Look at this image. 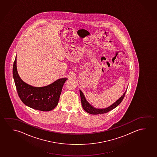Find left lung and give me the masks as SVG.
Returning a JSON list of instances; mask_svg holds the SVG:
<instances>
[{"instance_id":"1","label":"left lung","mask_w":157,"mask_h":157,"mask_svg":"<svg viewBox=\"0 0 157 157\" xmlns=\"http://www.w3.org/2000/svg\"><path fill=\"white\" fill-rule=\"evenodd\" d=\"M127 89L123 95L121 96V97L119 98L116 102H114L113 104L110 105L109 107L104 108V109H97V108L94 107L87 101L86 98L85 97L84 93L82 92L81 90H80V98H81V102H82V108L86 112L90 114H100L106 113L108 112L111 111L112 109H114V108H116L117 106H118L119 105L121 104L125 97V93L126 92Z\"/></svg>"}]
</instances>
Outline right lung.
I'll use <instances>...</instances> for the list:
<instances>
[{"mask_svg":"<svg viewBox=\"0 0 157 157\" xmlns=\"http://www.w3.org/2000/svg\"><path fill=\"white\" fill-rule=\"evenodd\" d=\"M17 56L13 66V77L19 97L27 106L42 111H50L58 104L62 88L67 78H60L43 87L32 86L21 79L17 68Z\"/></svg>","mask_w":157,"mask_h":157,"instance_id":"1","label":"right lung"}]
</instances>
